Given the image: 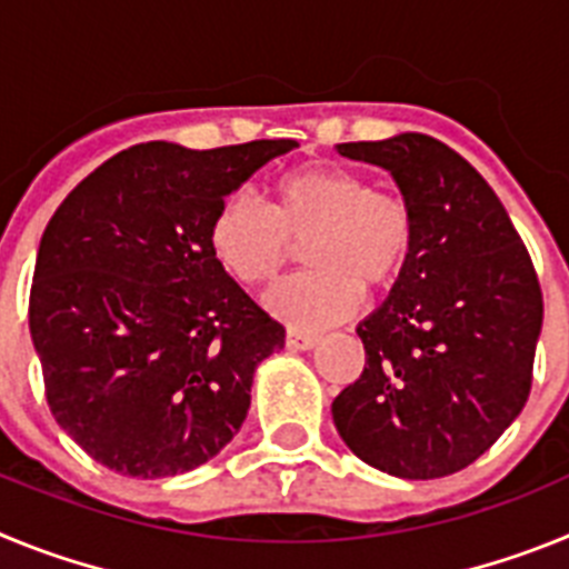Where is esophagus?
<instances>
[{"label": "esophagus", "instance_id": "1", "mask_svg": "<svg viewBox=\"0 0 569 569\" xmlns=\"http://www.w3.org/2000/svg\"><path fill=\"white\" fill-rule=\"evenodd\" d=\"M284 345H288L290 350H313V347L319 345V339H316V336H308V333H299V330H288V339H284Z\"/></svg>", "mask_w": 569, "mask_h": 569}]
</instances>
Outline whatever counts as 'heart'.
<instances>
[{"label":"heart","mask_w":569,"mask_h":569,"mask_svg":"<svg viewBox=\"0 0 569 569\" xmlns=\"http://www.w3.org/2000/svg\"><path fill=\"white\" fill-rule=\"evenodd\" d=\"M413 233L401 196L370 190L353 170L305 164L276 179L273 210L248 190L224 196L208 244L236 281L261 288L290 261V241H305L301 261L310 270L270 290L268 310L299 330H325L356 313L365 288H393Z\"/></svg>","instance_id":"heart-1"}]
</instances>
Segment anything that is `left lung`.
<instances>
[{"mask_svg":"<svg viewBox=\"0 0 569 569\" xmlns=\"http://www.w3.org/2000/svg\"><path fill=\"white\" fill-rule=\"evenodd\" d=\"M385 168L413 213V253L359 321L365 373L333 401L345 445L399 479H441L521 413L545 319L539 276L499 196L425 133L336 144Z\"/></svg>","mask_w":569,"mask_h":569,"instance_id":"left-lung-1","label":"left lung"}]
</instances>
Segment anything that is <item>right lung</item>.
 Instances as JSON below:
<instances>
[{
	"mask_svg": "<svg viewBox=\"0 0 569 569\" xmlns=\"http://www.w3.org/2000/svg\"><path fill=\"white\" fill-rule=\"evenodd\" d=\"M293 139L190 150L144 142L70 190L39 241L30 339L50 413L90 459L164 479L213 459L248 419L284 328L216 261L224 196Z\"/></svg>",
	"mask_w": 569,
	"mask_h": 569,
	"instance_id": "right-lung-1",
	"label": "right lung"
}]
</instances>
